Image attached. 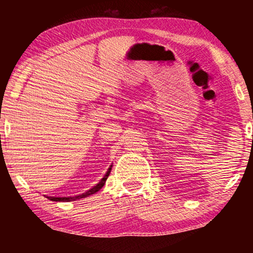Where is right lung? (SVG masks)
I'll return each mask as SVG.
<instances>
[{
  "mask_svg": "<svg viewBox=\"0 0 253 253\" xmlns=\"http://www.w3.org/2000/svg\"><path fill=\"white\" fill-rule=\"evenodd\" d=\"M110 170H112V167L109 168L108 171H107V173H106V175H104L103 178L101 179V181L98 182L97 184L95 185L94 188H91V189L86 191V193L82 194V195H78V196H72V197H53V196H46V197H47L48 200H51V201L69 202V201H75V200H80V199H83V197H86V196H89V195H92V194H95V193H96V191H98V190L101 189V188L103 187V185H104V183H106V181H107V178H108V176H109V173H110Z\"/></svg>",
  "mask_w": 253,
  "mask_h": 253,
  "instance_id": "obj_1",
  "label": "right lung"
}]
</instances>
